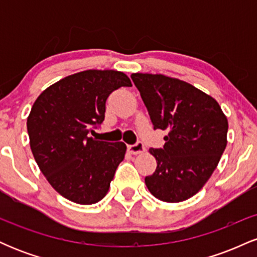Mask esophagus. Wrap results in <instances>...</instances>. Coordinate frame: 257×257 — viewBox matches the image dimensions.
<instances>
[{
    "instance_id": "esophagus-1",
    "label": "esophagus",
    "mask_w": 257,
    "mask_h": 257,
    "mask_svg": "<svg viewBox=\"0 0 257 257\" xmlns=\"http://www.w3.org/2000/svg\"><path fill=\"white\" fill-rule=\"evenodd\" d=\"M144 151H145V146L140 141H138L134 145H128V152L132 153V155H140Z\"/></svg>"
}]
</instances>
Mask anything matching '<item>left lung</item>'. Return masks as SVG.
Here are the masks:
<instances>
[{
    "instance_id": "8db88e82",
    "label": "left lung",
    "mask_w": 257,
    "mask_h": 257,
    "mask_svg": "<svg viewBox=\"0 0 257 257\" xmlns=\"http://www.w3.org/2000/svg\"><path fill=\"white\" fill-rule=\"evenodd\" d=\"M132 79L153 128L168 132L163 149H150L157 168L145 184L159 200L184 202L216 169L227 145V117L213 96L181 79L161 73H133Z\"/></svg>"
}]
</instances>
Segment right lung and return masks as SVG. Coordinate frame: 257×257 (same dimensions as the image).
<instances>
[{
	"mask_svg": "<svg viewBox=\"0 0 257 257\" xmlns=\"http://www.w3.org/2000/svg\"><path fill=\"white\" fill-rule=\"evenodd\" d=\"M131 85L120 71L85 70L49 85L32 105L26 123L32 155L47 181L66 199L89 205L108 192L126 146L89 134L105 118L108 95Z\"/></svg>",
	"mask_w": 257,
	"mask_h": 257,
	"instance_id": "1",
	"label": "right lung"
}]
</instances>
